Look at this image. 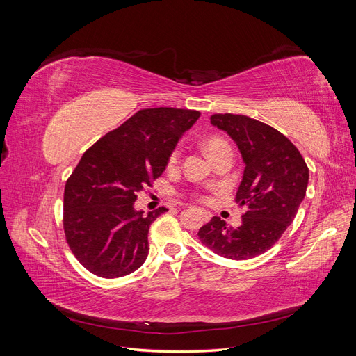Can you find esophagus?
<instances>
[{"mask_svg": "<svg viewBox=\"0 0 356 356\" xmlns=\"http://www.w3.org/2000/svg\"><path fill=\"white\" fill-rule=\"evenodd\" d=\"M202 217H203V220H204V221H209V220H211V212H208V211H202Z\"/></svg>", "mask_w": 356, "mask_h": 356, "instance_id": "esophagus-1", "label": "esophagus"}]
</instances>
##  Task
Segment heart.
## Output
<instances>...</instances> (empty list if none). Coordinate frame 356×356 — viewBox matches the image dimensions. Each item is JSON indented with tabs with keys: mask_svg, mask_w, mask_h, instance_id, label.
<instances>
[{
	"mask_svg": "<svg viewBox=\"0 0 356 356\" xmlns=\"http://www.w3.org/2000/svg\"><path fill=\"white\" fill-rule=\"evenodd\" d=\"M225 147H229V144L225 143L224 139H221V138H209L208 143H207V152H208L209 156H212L215 152H218V149L225 148ZM177 160H178V152L175 149V152L172 153L170 157H169V165L170 166L175 165Z\"/></svg>",
	"mask_w": 356,
	"mask_h": 356,
	"instance_id": "obj_1",
	"label": "heart"
}]
</instances>
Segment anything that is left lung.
Returning a JSON list of instances; mask_svg holds the SVG:
<instances>
[{
    "mask_svg": "<svg viewBox=\"0 0 356 356\" xmlns=\"http://www.w3.org/2000/svg\"><path fill=\"white\" fill-rule=\"evenodd\" d=\"M211 124L227 134L245 163L236 202L246 207L238 229L213 217L199 230L211 251L248 260L279 241L306 196L309 169L296 145L276 129L241 114H213Z\"/></svg>",
    "mask_w": 356,
    "mask_h": 356,
    "instance_id": "obj_1",
    "label": "left lung"
}]
</instances>
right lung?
Instances as JSON below:
<instances>
[{
	"label": "right lung",
	"instance_id": "add662e5",
	"mask_svg": "<svg viewBox=\"0 0 356 356\" xmlns=\"http://www.w3.org/2000/svg\"><path fill=\"white\" fill-rule=\"evenodd\" d=\"M200 117L195 110H139L92 145L63 193V230L75 258L96 276L135 272L147 260L148 229L166 208L135 209L138 193L152 186L181 136Z\"/></svg>",
	"mask_w": 356,
	"mask_h": 356
}]
</instances>
